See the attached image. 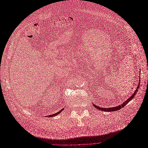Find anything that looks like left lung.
Masks as SVG:
<instances>
[{"mask_svg": "<svg viewBox=\"0 0 148 148\" xmlns=\"http://www.w3.org/2000/svg\"><path fill=\"white\" fill-rule=\"evenodd\" d=\"M139 87H140V83L138 84V87L136 88V90L135 91V92H134V93L133 94V95H132L130 97L127 101H125L122 105H119V106H118L114 107H110V108H102V107H99V106H97L95 105V104H93V106L95 107V108H96V109H99V110H100L106 111V112H114V111H116V110H120V109H122V107H123L125 105H127V103H128L129 101H130L133 99V98L135 96L136 93L138 92Z\"/></svg>", "mask_w": 148, "mask_h": 148, "instance_id": "1", "label": "left lung"}]
</instances>
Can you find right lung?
I'll use <instances>...</instances> for the list:
<instances>
[{
	"mask_svg": "<svg viewBox=\"0 0 148 148\" xmlns=\"http://www.w3.org/2000/svg\"><path fill=\"white\" fill-rule=\"evenodd\" d=\"M64 109H61L59 112H57V113H56V114H52V115H49V117H54V116H56V115H58L59 114H60L61 112Z\"/></svg>",
	"mask_w": 148,
	"mask_h": 148,
	"instance_id": "add662e5",
	"label": "right lung"
}]
</instances>
